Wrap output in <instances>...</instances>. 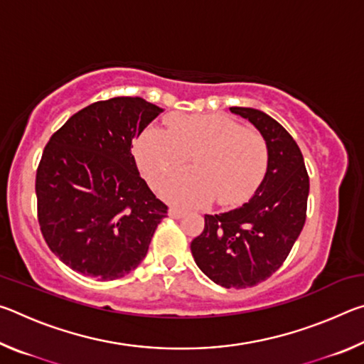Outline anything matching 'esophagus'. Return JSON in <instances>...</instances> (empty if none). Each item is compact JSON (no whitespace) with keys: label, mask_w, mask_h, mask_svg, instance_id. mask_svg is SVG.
<instances>
[{"label":"esophagus","mask_w":364,"mask_h":364,"mask_svg":"<svg viewBox=\"0 0 364 364\" xmlns=\"http://www.w3.org/2000/svg\"><path fill=\"white\" fill-rule=\"evenodd\" d=\"M168 215H170L171 218H181V217H184V215H186V212L181 210V208L170 207V208H168Z\"/></svg>","instance_id":"1"}]
</instances>
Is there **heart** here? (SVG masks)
<instances>
[{
    "instance_id": "b5f03b06",
    "label": "heart",
    "mask_w": 364,
    "mask_h": 364,
    "mask_svg": "<svg viewBox=\"0 0 364 364\" xmlns=\"http://www.w3.org/2000/svg\"><path fill=\"white\" fill-rule=\"evenodd\" d=\"M141 173L160 186L193 157L196 170L171 178L165 199L197 207L217 199L242 204L260 186L268 167V147L260 133L223 115H171L167 128L147 127L133 146Z\"/></svg>"
}]
</instances>
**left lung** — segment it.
Returning <instances> with one entry per match:
<instances>
[{"instance_id": "1", "label": "left lung", "mask_w": 364, "mask_h": 364, "mask_svg": "<svg viewBox=\"0 0 364 364\" xmlns=\"http://www.w3.org/2000/svg\"><path fill=\"white\" fill-rule=\"evenodd\" d=\"M230 110L260 132L268 147L267 173L242 207L205 215L191 252L215 284L244 289L268 279L287 258L305 225L310 180L297 143L279 122L258 109Z\"/></svg>"}]
</instances>
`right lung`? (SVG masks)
Segmentation results:
<instances>
[{
	"mask_svg": "<svg viewBox=\"0 0 364 364\" xmlns=\"http://www.w3.org/2000/svg\"><path fill=\"white\" fill-rule=\"evenodd\" d=\"M164 109L112 97L72 115L36 170L38 221L49 249L77 273L112 281L130 273L167 217L141 178L132 143Z\"/></svg>",
	"mask_w": 364,
	"mask_h": 364,
	"instance_id": "add662e5",
	"label": "right lung"
}]
</instances>
